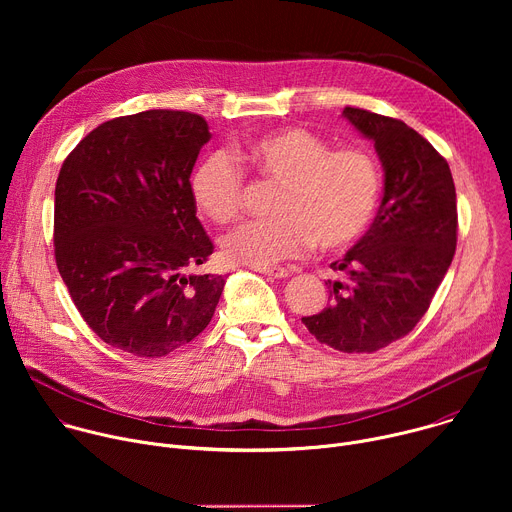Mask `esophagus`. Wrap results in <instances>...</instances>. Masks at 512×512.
<instances>
[{
    "mask_svg": "<svg viewBox=\"0 0 512 512\" xmlns=\"http://www.w3.org/2000/svg\"><path fill=\"white\" fill-rule=\"evenodd\" d=\"M255 271H259L263 275H269L273 279H283V277L289 275V271L283 269V267H255Z\"/></svg>",
    "mask_w": 512,
    "mask_h": 512,
    "instance_id": "1",
    "label": "esophagus"
}]
</instances>
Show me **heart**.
Returning <instances> with one entry per match:
<instances>
[{
  "label": "heart",
  "instance_id": "obj_1",
  "mask_svg": "<svg viewBox=\"0 0 512 512\" xmlns=\"http://www.w3.org/2000/svg\"><path fill=\"white\" fill-rule=\"evenodd\" d=\"M237 158L279 190L273 218L249 221L223 239L227 261L271 267L312 245L346 249L369 231L381 198L379 166L369 152L332 150L306 127H283L247 141ZM190 194L210 221L229 223L243 208L245 174L227 152H210L190 176Z\"/></svg>",
  "mask_w": 512,
  "mask_h": 512
}]
</instances>
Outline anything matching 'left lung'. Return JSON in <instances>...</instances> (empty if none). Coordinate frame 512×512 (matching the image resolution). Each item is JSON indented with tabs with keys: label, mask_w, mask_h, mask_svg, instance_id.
<instances>
[{
	"label": "left lung",
	"mask_w": 512,
	"mask_h": 512,
	"mask_svg": "<svg viewBox=\"0 0 512 512\" xmlns=\"http://www.w3.org/2000/svg\"><path fill=\"white\" fill-rule=\"evenodd\" d=\"M342 115L375 141L385 192L369 231L330 267V306L302 318L340 352H375L407 336L427 312L456 253L458 208L448 162L407 123L346 107Z\"/></svg>",
	"instance_id": "8db88e82"
}]
</instances>
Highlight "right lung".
<instances>
[{
	"instance_id": "right-lung-1",
	"label": "right lung",
	"mask_w": 512,
	"mask_h": 512,
	"mask_svg": "<svg viewBox=\"0 0 512 512\" xmlns=\"http://www.w3.org/2000/svg\"><path fill=\"white\" fill-rule=\"evenodd\" d=\"M210 139L204 117L152 109L101 123L64 160L54 190V257L89 328L156 358L194 340L225 277L194 273L212 255L190 174Z\"/></svg>"
}]
</instances>
